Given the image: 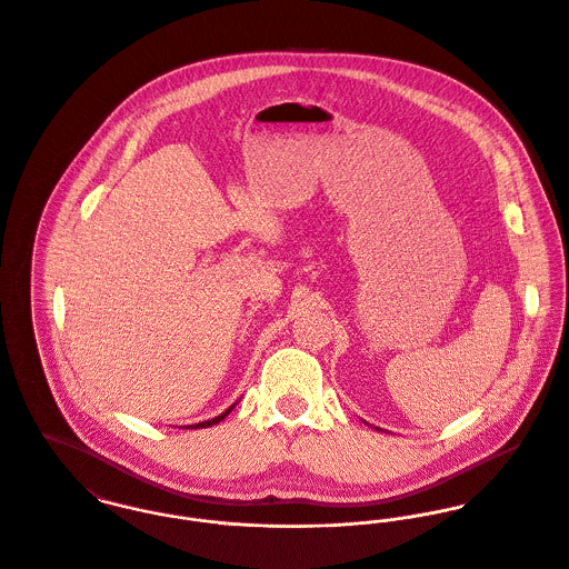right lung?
Here are the masks:
<instances>
[{
    "label": "right lung",
    "mask_w": 569,
    "mask_h": 569,
    "mask_svg": "<svg viewBox=\"0 0 569 569\" xmlns=\"http://www.w3.org/2000/svg\"><path fill=\"white\" fill-rule=\"evenodd\" d=\"M231 410H233V406H231V408H229V410H227V412H222V415H220V417H216V419H211V421H202V423H196V426H193V428H211V426H216V423H220V421H222V419H224V417H227V415H229V412H231Z\"/></svg>",
    "instance_id": "right-lung-1"
}]
</instances>
